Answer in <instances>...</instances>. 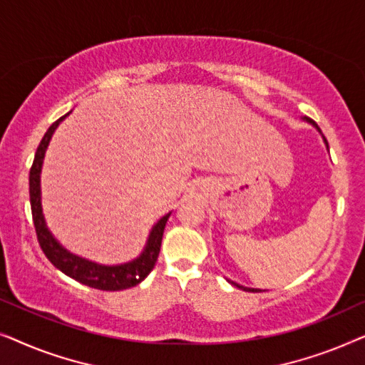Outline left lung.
<instances>
[{
  "label": "left lung",
  "instance_id": "obj_1",
  "mask_svg": "<svg viewBox=\"0 0 365 365\" xmlns=\"http://www.w3.org/2000/svg\"><path fill=\"white\" fill-rule=\"evenodd\" d=\"M304 121L311 123V124H312V126H314V128H316L319 133H321V128H319V126H317V124H316V121H312V119H311V118H307V116H306V118H304ZM322 138H324V136H322ZM324 143H326V146L329 148V144H327V139H326V138H324ZM229 282H231V284H234V286H237L239 289H242V291H251V292H259V291H261V289H252V287H244V286H239V284H236V282H232V281H229Z\"/></svg>",
  "mask_w": 365,
  "mask_h": 365
}]
</instances>
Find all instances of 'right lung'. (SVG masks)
I'll return each instance as SVG.
<instances>
[{"mask_svg":"<svg viewBox=\"0 0 365 365\" xmlns=\"http://www.w3.org/2000/svg\"><path fill=\"white\" fill-rule=\"evenodd\" d=\"M68 114H64V116L59 118L58 121H54L51 126L48 128L46 134H44L41 143H39V146L36 149V154H34L31 171H29V202H31V214L34 229H36L38 242L43 249L44 256L51 261L54 267H58L59 271L64 272L69 277H73L74 281L84 284V286L101 289V291H123V289L134 287L136 284L148 277V274L153 271L154 264L158 261L159 251H161L163 232L171 212L163 216L156 224H154L144 251L139 254V257L133 259V261L129 262L118 264V266H103V264L88 261V259L79 257L76 254L69 252L68 249H64L61 244L54 239L43 216L41 168L44 153H46L49 141H51L53 133L56 131L59 123H61Z\"/></svg>","mask_w":365,"mask_h":365,"instance_id":"right-lung-1","label":"right lung"}]
</instances>
